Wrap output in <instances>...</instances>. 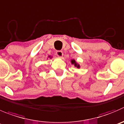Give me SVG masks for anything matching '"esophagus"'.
I'll use <instances>...</instances> for the list:
<instances>
[{"instance_id": "esophagus-1", "label": "esophagus", "mask_w": 124, "mask_h": 124, "mask_svg": "<svg viewBox=\"0 0 124 124\" xmlns=\"http://www.w3.org/2000/svg\"><path fill=\"white\" fill-rule=\"evenodd\" d=\"M56 56H58V57L61 58L62 56H63V52L61 51V50H58V51L56 52Z\"/></svg>"}]
</instances>
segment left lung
Wrapping results in <instances>:
<instances>
[{"mask_svg": "<svg viewBox=\"0 0 124 124\" xmlns=\"http://www.w3.org/2000/svg\"><path fill=\"white\" fill-rule=\"evenodd\" d=\"M71 63L72 64H74V66L76 67L77 68H78V69H79V68H80V65H79L77 63L76 61H75V60H71Z\"/></svg>", "mask_w": 124, "mask_h": 124, "instance_id": "1", "label": "left lung"}]
</instances>
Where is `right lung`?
Segmentation results:
<instances>
[{
    "label": "right lung",
    "mask_w": 124,
    "mask_h": 124,
    "mask_svg": "<svg viewBox=\"0 0 124 124\" xmlns=\"http://www.w3.org/2000/svg\"><path fill=\"white\" fill-rule=\"evenodd\" d=\"M49 58H52V57H51V56H49Z\"/></svg>",
    "instance_id": "1"
}]
</instances>
